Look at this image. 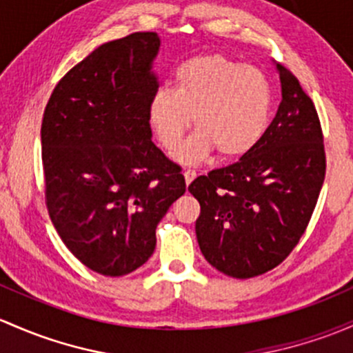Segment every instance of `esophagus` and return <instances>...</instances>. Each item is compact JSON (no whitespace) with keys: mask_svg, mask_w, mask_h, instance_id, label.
I'll return each instance as SVG.
<instances>
[{"mask_svg":"<svg viewBox=\"0 0 353 353\" xmlns=\"http://www.w3.org/2000/svg\"><path fill=\"white\" fill-rule=\"evenodd\" d=\"M198 176V174H196V170H192V169H188V170H184V179H186V184L189 186V184L192 183V181H194V177Z\"/></svg>","mask_w":353,"mask_h":353,"instance_id":"1","label":"esophagus"}]
</instances>
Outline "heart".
<instances>
[{
	"instance_id": "obj_1",
	"label": "heart",
	"mask_w": 353,
	"mask_h": 353,
	"mask_svg": "<svg viewBox=\"0 0 353 353\" xmlns=\"http://www.w3.org/2000/svg\"><path fill=\"white\" fill-rule=\"evenodd\" d=\"M198 132L176 157L196 164L214 148L240 157L264 137L272 114V88L262 70L225 55H198L174 72V89L159 88L148 105V121L159 142L176 150L191 125Z\"/></svg>"
}]
</instances>
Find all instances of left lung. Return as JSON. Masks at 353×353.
Wrapping results in <instances>:
<instances>
[{"label":"left lung","instance_id":"obj_1","mask_svg":"<svg viewBox=\"0 0 353 353\" xmlns=\"http://www.w3.org/2000/svg\"><path fill=\"white\" fill-rule=\"evenodd\" d=\"M281 99L264 137L235 164L189 184L201 206L196 236L214 269L261 276L288 257L311 220L325 181L320 118L294 74L277 64Z\"/></svg>","mask_w":353,"mask_h":353}]
</instances>
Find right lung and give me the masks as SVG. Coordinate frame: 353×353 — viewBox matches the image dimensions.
I'll use <instances>...</instances> for the list:
<instances>
[{
  "instance_id": "right-lung-1",
  "label": "right lung",
  "mask_w": 353,
  "mask_h": 353,
  "mask_svg": "<svg viewBox=\"0 0 353 353\" xmlns=\"http://www.w3.org/2000/svg\"><path fill=\"white\" fill-rule=\"evenodd\" d=\"M159 47L155 32L103 43L59 81L43 111L50 220L74 257L103 276L145 264L159 221L186 192L181 167L152 142Z\"/></svg>"
}]
</instances>
